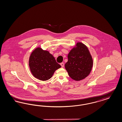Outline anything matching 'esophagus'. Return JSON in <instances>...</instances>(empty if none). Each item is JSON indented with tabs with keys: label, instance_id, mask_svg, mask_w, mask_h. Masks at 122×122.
<instances>
[{
	"label": "esophagus",
	"instance_id": "1",
	"mask_svg": "<svg viewBox=\"0 0 122 122\" xmlns=\"http://www.w3.org/2000/svg\"><path fill=\"white\" fill-rule=\"evenodd\" d=\"M60 65H61V67H64V63H60Z\"/></svg>",
	"mask_w": 122,
	"mask_h": 122
}]
</instances>
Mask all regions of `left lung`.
Wrapping results in <instances>:
<instances>
[{
  "label": "left lung",
  "mask_w": 122,
  "mask_h": 122,
  "mask_svg": "<svg viewBox=\"0 0 122 122\" xmlns=\"http://www.w3.org/2000/svg\"><path fill=\"white\" fill-rule=\"evenodd\" d=\"M68 58L65 68L72 79L79 81L90 74L93 66V59L85 44L77 42L69 53Z\"/></svg>",
  "instance_id": "left-lung-1"
}]
</instances>
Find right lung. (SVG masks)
<instances>
[{
	"instance_id": "obj_1",
	"label": "right lung",
	"mask_w": 122,
	"mask_h": 122,
	"mask_svg": "<svg viewBox=\"0 0 122 122\" xmlns=\"http://www.w3.org/2000/svg\"><path fill=\"white\" fill-rule=\"evenodd\" d=\"M29 66L32 75L42 81L50 79L55 70L61 67L52 54L39 47L31 52L29 58Z\"/></svg>"
}]
</instances>
